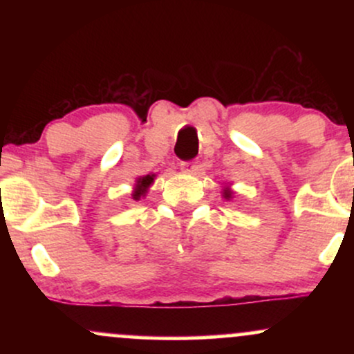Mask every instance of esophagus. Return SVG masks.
Segmentation results:
<instances>
[{
  "mask_svg": "<svg viewBox=\"0 0 354 354\" xmlns=\"http://www.w3.org/2000/svg\"><path fill=\"white\" fill-rule=\"evenodd\" d=\"M181 169L185 173H196L198 163H191V161H181Z\"/></svg>",
  "mask_w": 354,
  "mask_h": 354,
  "instance_id": "1",
  "label": "esophagus"
}]
</instances>
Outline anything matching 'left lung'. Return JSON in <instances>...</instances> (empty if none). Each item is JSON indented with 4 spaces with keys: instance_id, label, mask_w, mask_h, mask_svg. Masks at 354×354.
Here are the masks:
<instances>
[{
    "instance_id": "obj_1",
    "label": "left lung",
    "mask_w": 354,
    "mask_h": 354,
    "mask_svg": "<svg viewBox=\"0 0 354 354\" xmlns=\"http://www.w3.org/2000/svg\"><path fill=\"white\" fill-rule=\"evenodd\" d=\"M231 196V191H228V189H225V198H230Z\"/></svg>"
}]
</instances>
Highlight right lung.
Instances as JSON below:
<instances>
[{"mask_svg":"<svg viewBox=\"0 0 354 354\" xmlns=\"http://www.w3.org/2000/svg\"><path fill=\"white\" fill-rule=\"evenodd\" d=\"M153 178H154V174H146V176L138 180L136 189H135V193H133V198H135V200H140V198L143 196V194L146 193V189H148L149 185L153 183Z\"/></svg>","mask_w":354,"mask_h":354,"instance_id":"add662e5","label":"right lung"}]
</instances>
